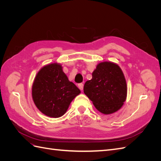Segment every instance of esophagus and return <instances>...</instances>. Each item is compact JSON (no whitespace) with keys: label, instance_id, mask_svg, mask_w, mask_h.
<instances>
[{"label":"esophagus","instance_id":"obj_1","mask_svg":"<svg viewBox=\"0 0 161 161\" xmlns=\"http://www.w3.org/2000/svg\"><path fill=\"white\" fill-rule=\"evenodd\" d=\"M78 86H79V88L80 91H82V89H83V84L82 83H80L78 85Z\"/></svg>","mask_w":161,"mask_h":161}]
</instances>
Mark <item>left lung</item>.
<instances>
[{"instance_id":"8db88e82","label":"left lung","mask_w":161,"mask_h":161,"mask_svg":"<svg viewBox=\"0 0 161 161\" xmlns=\"http://www.w3.org/2000/svg\"><path fill=\"white\" fill-rule=\"evenodd\" d=\"M84 92L102 114L119 110L127 97V85L120 67L111 62L99 63L92 73V79L85 82Z\"/></svg>"}]
</instances>
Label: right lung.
I'll list each match as a JSON object with an SVG mask.
<instances>
[{
	"mask_svg": "<svg viewBox=\"0 0 161 161\" xmlns=\"http://www.w3.org/2000/svg\"><path fill=\"white\" fill-rule=\"evenodd\" d=\"M79 89L69 81L60 64L53 63L40 69L32 86V98L37 109L50 118L64 115Z\"/></svg>",
	"mask_w": 161,
	"mask_h": 161,
	"instance_id": "obj_1",
	"label": "right lung"
}]
</instances>
